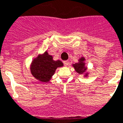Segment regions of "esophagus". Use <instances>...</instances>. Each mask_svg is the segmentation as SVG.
Instances as JSON below:
<instances>
[{"label": "esophagus", "mask_w": 123, "mask_h": 123, "mask_svg": "<svg viewBox=\"0 0 123 123\" xmlns=\"http://www.w3.org/2000/svg\"><path fill=\"white\" fill-rule=\"evenodd\" d=\"M63 64H64V65H65V66H68V65H69V61H63Z\"/></svg>", "instance_id": "obj_1"}]
</instances>
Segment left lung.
Listing matches in <instances>:
<instances>
[{
    "instance_id": "left-lung-1",
    "label": "left lung",
    "mask_w": 123,
    "mask_h": 123,
    "mask_svg": "<svg viewBox=\"0 0 123 123\" xmlns=\"http://www.w3.org/2000/svg\"><path fill=\"white\" fill-rule=\"evenodd\" d=\"M85 58L84 57H81V58L79 60V62L76 63L75 64H73V67L76 71V72L78 73L79 74H85V77H87L88 73H86L87 68L85 66Z\"/></svg>"
}]
</instances>
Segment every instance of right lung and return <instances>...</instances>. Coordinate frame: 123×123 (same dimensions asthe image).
<instances>
[{
  "label": "right lung",
  "instance_id": "obj_1",
  "mask_svg": "<svg viewBox=\"0 0 123 123\" xmlns=\"http://www.w3.org/2000/svg\"><path fill=\"white\" fill-rule=\"evenodd\" d=\"M63 65V64L60 60L54 61L52 56L46 51L32 61L30 69L32 75L37 80L47 82L50 81L56 69Z\"/></svg>",
  "mask_w": 123,
  "mask_h": 123
}]
</instances>
